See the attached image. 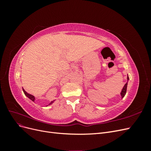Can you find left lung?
<instances>
[{
    "label": "left lung",
    "instance_id": "1",
    "mask_svg": "<svg viewBox=\"0 0 151 151\" xmlns=\"http://www.w3.org/2000/svg\"><path fill=\"white\" fill-rule=\"evenodd\" d=\"M129 76H127V83L125 84V86H123V88L121 91L120 93V95L122 96V98H123V97L125 96V95L126 94V92H127V84H128V81H129Z\"/></svg>",
    "mask_w": 151,
    "mask_h": 151
}]
</instances>
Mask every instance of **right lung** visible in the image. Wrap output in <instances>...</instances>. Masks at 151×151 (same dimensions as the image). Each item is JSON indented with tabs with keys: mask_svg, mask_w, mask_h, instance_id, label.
I'll return each mask as SVG.
<instances>
[{
	"mask_svg": "<svg viewBox=\"0 0 151 151\" xmlns=\"http://www.w3.org/2000/svg\"><path fill=\"white\" fill-rule=\"evenodd\" d=\"M22 91H23V92H24V94H25V96H27L28 97L29 99H30L31 101H33V102H35V96H33V95H31V94H29V93H28L26 92V91L22 88ZM55 101V100H53V101H52L50 103V104H48V105H50V104H52L53 102ZM48 105H47V106H48Z\"/></svg>",
	"mask_w": 151,
	"mask_h": 151,
	"instance_id": "right-lung-1",
	"label": "right lung"
}]
</instances>
